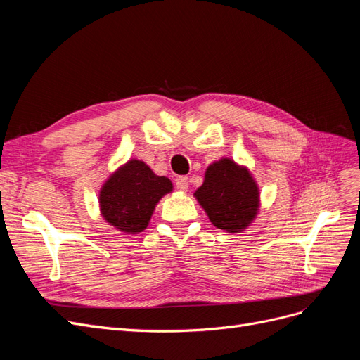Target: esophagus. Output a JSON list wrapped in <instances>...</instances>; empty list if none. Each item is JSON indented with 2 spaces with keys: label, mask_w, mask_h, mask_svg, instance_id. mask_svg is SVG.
I'll list each match as a JSON object with an SVG mask.
<instances>
[{
  "label": "esophagus",
  "mask_w": 360,
  "mask_h": 360,
  "mask_svg": "<svg viewBox=\"0 0 360 360\" xmlns=\"http://www.w3.org/2000/svg\"><path fill=\"white\" fill-rule=\"evenodd\" d=\"M176 188L180 192H188V189H189V179L188 177H179L176 180Z\"/></svg>",
  "instance_id": "34e87169"
}]
</instances>
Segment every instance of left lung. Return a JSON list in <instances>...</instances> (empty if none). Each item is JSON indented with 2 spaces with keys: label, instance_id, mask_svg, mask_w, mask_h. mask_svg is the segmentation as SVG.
<instances>
[{
  "label": "left lung",
  "instance_id": "obj_1",
  "mask_svg": "<svg viewBox=\"0 0 360 360\" xmlns=\"http://www.w3.org/2000/svg\"><path fill=\"white\" fill-rule=\"evenodd\" d=\"M210 222L228 233H243L259 212V188L248 167L221 158L207 167L193 193Z\"/></svg>",
  "mask_w": 360,
  "mask_h": 360
}]
</instances>
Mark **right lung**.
<instances>
[{
	"mask_svg": "<svg viewBox=\"0 0 360 360\" xmlns=\"http://www.w3.org/2000/svg\"><path fill=\"white\" fill-rule=\"evenodd\" d=\"M172 189V181L156 176L144 160L129 159L102 184L101 216L120 233L138 234L148 226L158 202Z\"/></svg>",
	"mask_w": 360,
	"mask_h": 360,
	"instance_id": "right-lung-1",
	"label": "right lung"
}]
</instances>
